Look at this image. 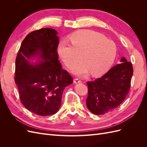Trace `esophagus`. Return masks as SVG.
I'll return each instance as SVG.
<instances>
[{
  "mask_svg": "<svg viewBox=\"0 0 147 147\" xmlns=\"http://www.w3.org/2000/svg\"><path fill=\"white\" fill-rule=\"evenodd\" d=\"M74 82L75 83H80V82H82V80H81L80 79V78H75V79H74Z\"/></svg>",
  "mask_w": 147,
  "mask_h": 147,
  "instance_id": "obj_1",
  "label": "esophagus"
}]
</instances>
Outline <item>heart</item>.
<instances>
[{
    "label": "heart",
    "instance_id": "1",
    "mask_svg": "<svg viewBox=\"0 0 147 147\" xmlns=\"http://www.w3.org/2000/svg\"><path fill=\"white\" fill-rule=\"evenodd\" d=\"M72 44L65 41L59 43L57 53L67 67L80 61L84 62L73 67L72 72L78 75H100L109 70L117 55V46L113 41L104 35L91 30H81L71 35ZM82 56H81V55Z\"/></svg>",
    "mask_w": 147,
    "mask_h": 147
}]
</instances>
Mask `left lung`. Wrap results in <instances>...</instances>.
<instances>
[{
  "mask_svg": "<svg viewBox=\"0 0 147 147\" xmlns=\"http://www.w3.org/2000/svg\"><path fill=\"white\" fill-rule=\"evenodd\" d=\"M121 63L113 66L100 78L87 82L86 106L96 115L108 113L121 104L131 88L133 67L131 62L122 57Z\"/></svg>",
  "mask_w": 147,
  "mask_h": 147,
  "instance_id": "left-lung-1",
  "label": "left lung"
}]
</instances>
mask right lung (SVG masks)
Returning a JSON list of instances; mask_svg holds the SVG:
<instances>
[{"mask_svg":"<svg viewBox=\"0 0 147 147\" xmlns=\"http://www.w3.org/2000/svg\"><path fill=\"white\" fill-rule=\"evenodd\" d=\"M57 34L50 28L32 31L23 40L16 58L15 81L21 102L39 116L55 114L65 88L73 83L58 60ZM34 56L39 57L36 65L29 61Z\"/></svg>","mask_w":147,"mask_h":147,"instance_id":"right-lung-1","label":"right lung"}]
</instances>
